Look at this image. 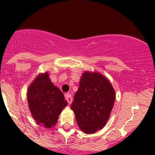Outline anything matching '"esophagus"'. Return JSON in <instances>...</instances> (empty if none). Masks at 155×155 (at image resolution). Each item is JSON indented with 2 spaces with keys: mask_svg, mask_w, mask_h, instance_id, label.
Here are the masks:
<instances>
[{
  "mask_svg": "<svg viewBox=\"0 0 155 155\" xmlns=\"http://www.w3.org/2000/svg\"><path fill=\"white\" fill-rule=\"evenodd\" d=\"M65 97H66L67 101L68 102L69 104H72V101H73V97H72V95L70 94H65Z\"/></svg>",
  "mask_w": 155,
  "mask_h": 155,
  "instance_id": "obj_1",
  "label": "esophagus"
}]
</instances>
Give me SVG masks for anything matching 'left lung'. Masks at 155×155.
<instances>
[{
    "label": "left lung",
    "instance_id": "1",
    "mask_svg": "<svg viewBox=\"0 0 155 155\" xmlns=\"http://www.w3.org/2000/svg\"><path fill=\"white\" fill-rule=\"evenodd\" d=\"M115 100V90L105 76L85 71L71 105L81 130L91 134L102 129L110 116Z\"/></svg>",
    "mask_w": 155,
    "mask_h": 155
}]
</instances>
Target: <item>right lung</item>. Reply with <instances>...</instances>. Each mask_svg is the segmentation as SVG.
Returning <instances> with one entry per match:
<instances>
[{"mask_svg":"<svg viewBox=\"0 0 155 155\" xmlns=\"http://www.w3.org/2000/svg\"><path fill=\"white\" fill-rule=\"evenodd\" d=\"M28 102L37 124L50 128L55 125L63 109L68 105L63 93L53 85L48 72L40 73L28 89Z\"/></svg>","mask_w":155,"mask_h":155,"instance_id":"1","label":"right lung"}]
</instances>
